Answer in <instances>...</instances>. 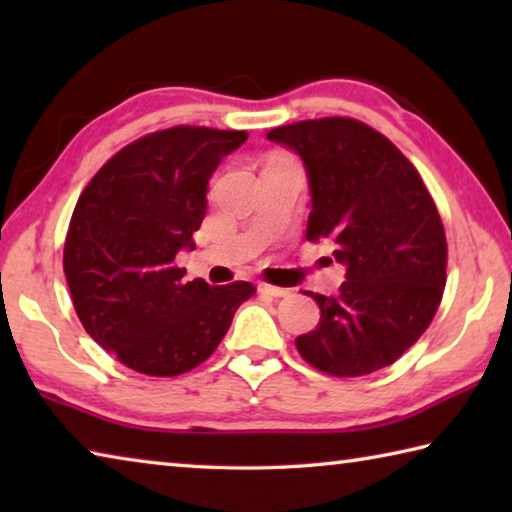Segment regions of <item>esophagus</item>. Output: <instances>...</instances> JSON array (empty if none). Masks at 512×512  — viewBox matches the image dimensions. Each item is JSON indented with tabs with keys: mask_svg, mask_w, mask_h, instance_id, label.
I'll return each mask as SVG.
<instances>
[{
	"mask_svg": "<svg viewBox=\"0 0 512 512\" xmlns=\"http://www.w3.org/2000/svg\"><path fill=\"white\" fill-rule=\"evenodd\" d=\"M259 291L266 293V296L271 298H287L289 296V289H282V287H273V284H259Z\"/></svg>",
	"mask_w": 512,
	"mask_h": 512,
	"instance_id": "1",
	"label": "esophagus"
}]
</instances>
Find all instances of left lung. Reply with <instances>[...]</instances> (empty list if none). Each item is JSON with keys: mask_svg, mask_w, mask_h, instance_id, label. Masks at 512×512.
<instances>
[{"mask_svg": "<svg viewBox=\"0 0 512 512\" xmlns=\"http://www.w3.org/2000/svg\"><path fill=\"white\" fill-rule=\"evenodd\" d=\"M309 178V241H332L345 266L336 296L318 302L316 329L296 339L302 359L334 377L391 366L429 327L447 282V239L420 173L375 128L325 117L273 128Z\"/></svg>", "mask_w": 512, "mask_h": 512, "instance_id": "1", "label": "left lung"}]
</instances>
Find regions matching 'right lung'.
<instances>
[{"label": "right lung", "instance_id": "obj_1", "mask_svg": "<svg viewBox=\"0 0 512 512\" xmlns=\"http://www.w3.org/2000/svg\"><path fill=\"white\" fill-rule=\"evenodd\" d=\"M246 131L173 126L128 144L94 173L69 221L63 268L79 320L135 372L176 377L230 329L250 282H187L180 250L207 210V183Z\"/></svg>", "mask_w": 512, "mask_h": 512}]
</instances>
